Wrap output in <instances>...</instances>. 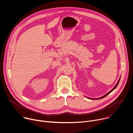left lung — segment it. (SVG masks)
<instances>
[{"label": "left lung", "instance_id": "1", "mask_svg": "<svg viewBox=\"0 0 133 133\" xmlns=\"http://www.w3.org/2000/svg\"><path fill=\"white\" fill-rule=\"evenodd\" d=\"M120 78H121V77L119 78V80L118 81V82L117 83V84H116V85L114 86V87L111 90H110L109 92H108L106 94H105V95H104V96H102V97H99V98H88V97H86V98H88V99H91V100H97V99H102V98H104V97H105L106 96H107L108 94H109L111 92H112L114 90L116 87H117V86H118V84H119V81H120Z\"/></svg>", "mask_w": 133, "mask_h": 133}]
</instances>
